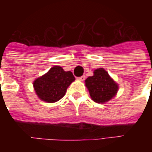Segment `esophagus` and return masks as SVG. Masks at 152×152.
I'll return each instance as SVG.
<instances>
[{
    "label": "esophagus",
    "mask_w": 152,
    "mask_h": 152,
    "mask_svg": "<svg viewBox=\"0 0 152 152\" xmlns=\"http://www.w3.org/2000/svg\"><path fill=\"white\" fill-rule=\"evenodd\" d=\"M79 80H86V76L84 75V76H80V77H79Z\"/></svg>",
    "instance_id": "34e87169"
}]
</instances>
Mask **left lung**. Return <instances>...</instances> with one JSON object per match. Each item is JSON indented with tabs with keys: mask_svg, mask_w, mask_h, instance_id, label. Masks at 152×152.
Returning a JSON list of instances; mask_svg holds the SVG:
<instances>
[{
	"mask_svg": "<svg viewBox=\"0 0 152 152\" xmlns=\"http://www.w3.org/2000/svg\"><path fill=\"white\" fill-rule=\"evenodd\" d=\"M86 87L91 99L98 103H103L112 99L118 90L116 83L103 68L96 69L94 76L86 80Z\"/></svg>",
	"mask_w": 152,
	"mask_h": 152,
	"instance_id": "1",
	"label": "left lung"
}]
</instances>
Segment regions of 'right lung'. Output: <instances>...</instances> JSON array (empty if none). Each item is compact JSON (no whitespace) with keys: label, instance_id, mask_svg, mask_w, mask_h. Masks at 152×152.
<instances>
[{"label":"right lung","instance_id":"obj_1","mask_svg":"<svg viewBox=\"0 0 152 152\" xmlns=\"http://www.w3.org/2000/svg\"><path fill=\"white\" fill-rule=\"evenodd\" d=\"M75 80L72 72H65L62 67L55 66L36 80L33 83L35 91L41 100L54 102L65 95L67 87Z\"/></svg>","mask_w":152,"mask_h":152}]
</instances>
